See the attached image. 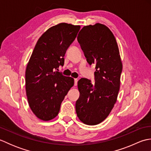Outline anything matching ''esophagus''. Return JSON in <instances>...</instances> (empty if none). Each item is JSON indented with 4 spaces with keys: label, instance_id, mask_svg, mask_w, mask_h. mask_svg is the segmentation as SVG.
I'll return each instance as SVG.
<instances>
[{
    "label": "esophagus",
    "instance_id": "1",
    "mask_svg": "<svg viewBox=\"0 0 151 151\" xmlns=\"http://www.w3.org/2000/svg\"><path fill=\"white\" fill-rule=\"evenodd\" d=\"M74 81H75V86H77L78 79H76V78H75V80H74Z\"/></svg>",
    "mask_w": 151,
    "mask_h": 151
}]
</instances>
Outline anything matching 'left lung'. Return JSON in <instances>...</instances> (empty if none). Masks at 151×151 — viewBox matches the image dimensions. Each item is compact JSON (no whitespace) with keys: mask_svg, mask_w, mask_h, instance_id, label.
<instances>
[{"mask_svg":"<svg viewBox=\"0 0 151 151\" xmlns=\"http://www.w3.org/2000/svg\"><path fill=\"white\" fill-rule=\"evenodd\" d=\"M77 40L88 63L95 64L96 71L95 84L84 78L78 82L76 112L84 124L95 125L108 116L117 101L123 65L116 40L105 25L84 27Z\"/></svg>","mask_w":151,"mask_h":151,"instance_id":"obj_1","label":"left lung"}]
</instances>
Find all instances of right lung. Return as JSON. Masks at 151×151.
Wrapping results in <instances>:
<instances>
[{
  "instance_id": "add662e5",
  "label": "right lung",
  "mask_w": 151,
  "mask_h": 151,
  "mask_svg": "<svg viewBox=\"0 0 151 151\" xmlns=\"http://www.w3.org/2000/svg\"><path fill=\"white\" fill-rule=\"evenodd\" d=\"M81 28L60 23L42 34L34 47L25 72L26 93L30 108L43 121L58 114L62 102L74 85V79L57 71L64 56Z\"/></svg>"
}]
</instances>
